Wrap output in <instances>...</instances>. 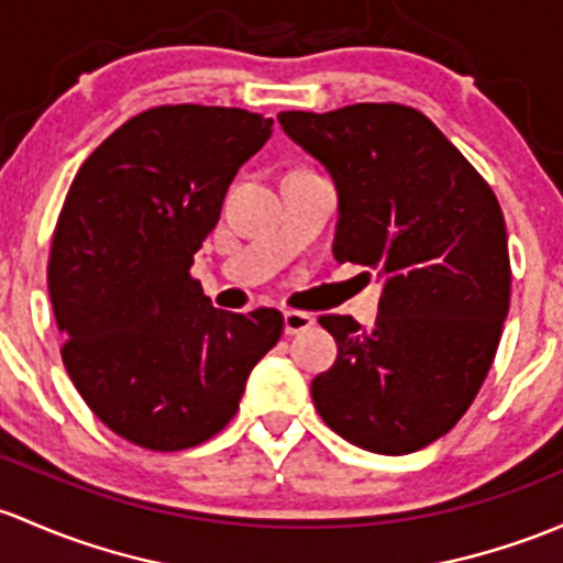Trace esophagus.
<instances>
[{
  "instance_id": "1",
  "label": "esophagus",
  "mask_w": 563,
  "mask_h": 563,
  "mask_svg": "<svg viewBox=\"0 0 563 563\" xmlns=\"http://www.w3.org/2000/svg\"><path fill=\"white\" fill-rule=\"evenodd\" d=\"M283 321H286V334H301V331L312 329V323H316V318L310 316V312H301V310H286V316H283Z\"/></svg>"
}]
</instances>
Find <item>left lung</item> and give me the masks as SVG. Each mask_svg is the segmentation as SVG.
I'll use <instances>...</instances> for the list:
<instances>
[{
    "mask_svg": "<svg viewBox=\"0 0 563 563\" xmlns=\"http://www.w3.org/2000/svg\"><path fill=\"white\" fill-rule=\"evenodd\" d=\"M277 121L334 177V258L383 283L372 329L318 318L340 353L312 380L316 410L364 451H421L470 410L499 347L512 283L499 199L407 104L286 110Z\"/></svg>",
    "mask_w": 563,
    "mask_h": 563,
    "instance_id": "8db88e82",
    "label": "left lung"
}]
</instances>
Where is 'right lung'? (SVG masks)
Segmentation results:
<instances>
[{"mask_svg": "<svg viewBox=\"0 0 563 563\" xmlns=\"http://www.w3.org/2000/svg\"><path fill=\"white\" fill-rule=\"evenodd\" d=\"M269 134L272 118L240 108L142 110L82 162L58 212L47 291L64 366L93 416L147 451L216 437L283 334V312L218 310L191 277Z\"/></svg>", "mask_w": 563, "mask_h": 563, "instance_id": "right-lung-1", "label": "right lung"}]
</instances>
